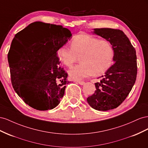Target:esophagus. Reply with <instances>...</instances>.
I'll list each match as a JSON object with an SVG mask.
<instances>
[{
	"label": "esophagus",
	"mask_w": 148,
	"mask_h": 148,
	"mask_svg": "<svg viewBox=\"0 0 148 148\" xmlns=\"http://www.w3.org/2000/svg\"><path fill=\"white\" fill-rule=\"evenodd\" d=\"M77 83L79 84L80 85H84V84H85V82H84V81H77Z\"/></svg>",
	"instance_id": "esophagus-1"
}]
</instances>
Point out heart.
Instances as JSON below:
<instances>
[{
    "mask_svg": "<svg viewBox=\"0 0 148 148\" xmlns=\"http://www.w3.org/2000/svg\"><path fill=\"white\" fill-rule=\"evenodd\" d=\"M57 56L66 66L71 67L80 57L81 64L69 71L72 79L81 80L94 74L100 75L107 71L113 64L115 51L112 43L107 40L88 34H79L73 37L71 48L61 46Z\"/></svg>",
    "mask_w": 148,
    "mask_h": 148,
    "instance_id": "b5f03b06",
    "label": "heart"
}]
</instances>
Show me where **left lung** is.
I'll list each match as a JSON object with an SVG mask.
<instances>
[{
	"instance_id": "left-lung-1",
	"label": "left lung",
	"mask_w": 148,
	"mask_h": 148,
	"mask_svg": "<svg viewBox=\"0 0 148 148\" xmlns=\"http://www.w3.org/2000/svg\"><path fill=\"white\" fill-rule=\"evenodd\" d=\"M94 33L112 43L115 62L95 83L96 90L87 100L97 110L107 111L119 107L132 89L137 75L136 50L120 29L95 28Z\"/></svg>"
}]
</instances>
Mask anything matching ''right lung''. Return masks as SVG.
Returning <instances> with one entry per match:
<instances>
[{
	"instance_id": "add662e5",
	"label": "right lung",
	"mask_w": 148,
	"mask_h": 148,
	"mask_svg": "<svg viewBox=\"0 0 148 148\" xmlns=\"http://www.w3.org/2000/svg\"><path fill=\"white\" fill-rule=\"evenodd\" d=\"M37 26L45 29L38 36L27 37ZM71 36L69 29L61 25L41 22L29 24L15 35L10 49L18 51L20 59L8 62L11 81L16 94L29 107L44 111L60 103L69 82L57 51Z\"/></svg>"
}]
</instances>
